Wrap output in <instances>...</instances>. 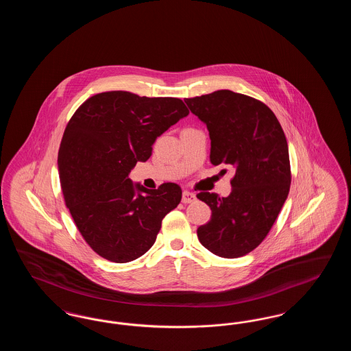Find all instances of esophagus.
I'll use <instances>...</instances> for the list:
<instances>
[{
	"mask_svg": "<svg viewBox=\"0 0 351 351\" xmlns=\"http://www.w3.org/2000/svg\"><path fill=\"white\" fill-rule=\"evenodd\" d=\"M182 201H183L184 204L193 202V201H196V195L192 193V192H189V191H184Z\"/></svg>",
	"mask_w": 351,
	"mask_h": 351,
	"instance_id": "esophagus-1",
	"label": "esophagus"
}]
</instances>
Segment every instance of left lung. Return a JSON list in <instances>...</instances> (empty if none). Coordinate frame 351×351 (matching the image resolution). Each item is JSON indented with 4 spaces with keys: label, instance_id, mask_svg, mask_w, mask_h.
Listing matches in <instances>:
<instances>
[{
    "label": "left lung",
    "instance_id": "left-lung-1",
    "mask_svg": "<svg viewBox=\"0 0 351 351\" xmlns=\"http://www.w3.org/2000/svg\"><path fill=\"white\" fill-rule=\"evenodd\" d=\"M184 101L206 125L212 165L235 169L228 197L209 192L197 195L212 209L210 221L197 229L199 241L222 258L246 255L266 238L289 192L283 129L263 102L233 90Z\"/></svg>",
    "mask_w": 351,
    "mask_h": 351
}]
</instances>
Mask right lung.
<instances>
[{
  "mask_svg": "<svg viewBox=\"0 0 351 351\" xmlns=\"http://www.w3.org/2000/svg\"><path fill=\"white\" fill-rule=\"evenodd\" d=\"M188 114L180 99L113 90L88 99L69 119L58 154L62 192L85 242L102 258L128 263L142 256L182 200L178 184L147 189L129 175Z\"/></svg>",
  "mask_w": 351,
  "mask_h": 351,
  "instance_id": "right-lung-1",
  "label": "right lung"
}]
</instances>
